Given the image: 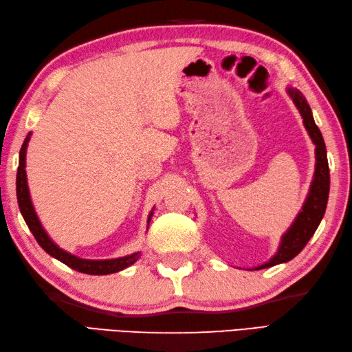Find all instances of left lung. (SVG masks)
<instances>
[{
  "instance_id": "obj_1",
  "label": "left lung",
  "mask_w": 352,
  "mask_h": 352,
  "mask_svg": "<svg viewBox=\"0 0 352 352\" xmlns=\"http://www.w3.org/2000/svg\"><path fill=\"white\" fill-rule=\"evenodd\" d=\"M288 95L293 99L297 110L300 111L303 118V125L307 129L311 141L316 145V171L314 179L311 182V188L307 201H305L302 211L297 214L296 221L288 228L287 233L282 236V241L279 245L277 253L270 258L267 263L256 267L254 270H263L274 267V265L285 263L296 257L300 251L305 248V245L313 234L316 233L317 227L322 221L327 210L328 204V195H329V167H328V157H327V147H324L323 136L320 133L319 127L314 122L313 113L307 102V99L302 95V91L297 89H288Z\"/></svg>"
}]
</instances>
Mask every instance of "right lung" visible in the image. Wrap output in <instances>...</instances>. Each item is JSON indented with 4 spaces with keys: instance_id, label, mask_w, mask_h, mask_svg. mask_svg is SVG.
Masks as SVG:
<instances>
[{
    "instance_id": "add662e5",
    "label": "right lung",
    "mask_w": 352,
    "mask_h": 352,
    "mask_svg": "<svg viewBox=\"0 0 352 352\" xmlns=\"http://www.w3.org/2000/svg\"><path fill=\"white\" fill-rule=\"evenodd\" d=\"M29 139H30V133L24 139L21 151H19V165H18V173H16V197H18V205H19V210H21L24 221L30 228L32 234L35 236L36 242L41 245V248L45 251V253H49L52 257L58 258L59 262H63L67 265V267L85 274H94V276L111 274L130 267V265H133L139 258V256H141L139 251L130 256L107 258V261H90V258H81L67 253V251L59 248L58 245L52 241L49 234L45 233V230L43 228L41 222H39V219L35 213V210H33V205L30 201L28 176H25V151H28ZM151 216H153V211L148 214V221H147L148 223L151 221Z\"/></svg>"
}]
</instances>
